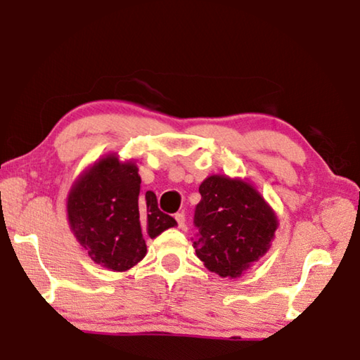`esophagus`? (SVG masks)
Here are the masks:
<instances>
[{
  "label": "esophagus",
  "mask_w": 360,
  "mask_h": 360,
  "mask_svg": "<svg viewBox=\"0 0 360 360\" xmlns=\"http://www.w3.org/2000/svg\"><path fill=\"white\" fill-rule=\"evenodd\" d=\"M174 219H176V221H178L179 229H184V226H186V215H184V212H178V214L174 215Z\"/></svg>",
  "instance_id": "1"
}]
</instances>
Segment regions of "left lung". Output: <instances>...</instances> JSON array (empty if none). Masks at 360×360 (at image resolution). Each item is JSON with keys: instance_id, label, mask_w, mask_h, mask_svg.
<instances>
[{"instance_id": "1", "label": "left lung", "mask_w": 360, "mask_h": 360, "mask_svg": "<svg viewBox=\"0 0 360 360\" xmlns=\"http://www.w3.org/2000/svg\"><path fill=\"white\" fill-rule=\"evenodd\" d=\"M195 207V255L220 277H240L271 248L277 217L250 182L209 176Z\"/></svg>"}]
</instances>
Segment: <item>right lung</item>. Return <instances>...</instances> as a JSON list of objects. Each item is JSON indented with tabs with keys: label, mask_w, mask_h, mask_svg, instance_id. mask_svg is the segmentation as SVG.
I'll return each instance as SVG.
<instances>
[{
	"label": "right lung",
	"mask_w": 360,
	"mask_h": 360,
	"mask_svg": "<svg viewBox=\"0 0 360 360\" xmlns=\"http://www.w3.org/2000/svg\"><path fill=\"white\" fill-rule=\"evenodd\" d=\"M134 161L108 155L75 181L67 199L68 221L79 245L94 262L127 271L146 255L145 236L156 238L176 225L158 209L155 192L140 194Z\"/></svg>",
	"instance_id": "obj_1"
}]
</instances>
